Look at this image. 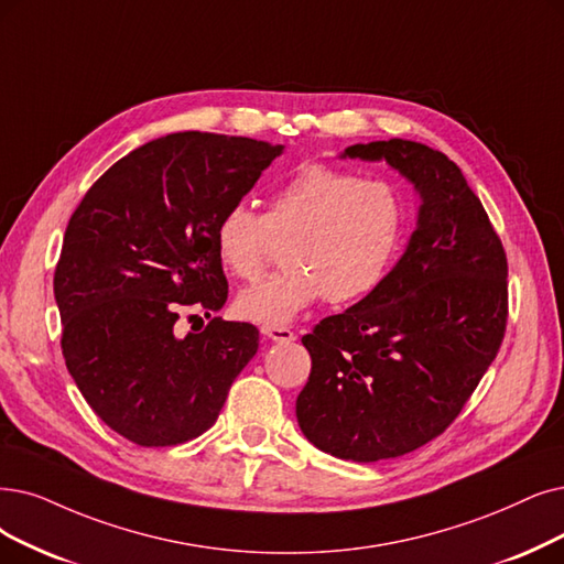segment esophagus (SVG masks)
Here are the masks:
<instances>
[{"mask_svg": "<svg viewBox=\"0 0 564 564\" xmlns=\"http://www.w3.org/2000/svg\"><path fill=\"white\" fill-rule=\"evenodd\" d=\"M261 333L265 337H270L273 343H282V345H289V343L296 340L294 330L286 328V326H261Z\"/></svg>", "mask_w": 564, "mask_h": 564, "instance_id": "1", "label": "esophagus"}]
</instances>
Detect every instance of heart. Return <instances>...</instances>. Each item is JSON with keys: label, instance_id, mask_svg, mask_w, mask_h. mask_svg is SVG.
<instances>
[{"label": "heart", "instance_id": "obj_1", "mask_svg": "<svg viewBox=\"0 0 564 564\" xmlns=\"http://www.w3.org/2000/svg\"><path fill=\"white\" fill-rule=\"evenodd\" d=\"M408 229V200L384 177L305 162L273 189L265 213L234 200L215 221V252L229 275L254 282L278 245L286 270L238 296L240 317L284 326L310 305L364 301L393 270Z\"/></svg>", "mask_w": 564, "mask_h": 564}]
</instances>
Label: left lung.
I'll list each match as a JSON object with an SVG mask.
<instances>
[{"instance_id": "8db88e82", "label": "left lung", "mask_w": 564, "mask_h": 564, "mask_svg": "<svg viewBox=\"0 0 564 564\" xmlns=\"http://www.w3.org/2000/svg\"><path fill=\"white\" fill-rule=\"evenodd\" d=\"M387 160L421 194L408 252L375 294L303 335V435L322 452L375 463L414 452L463 412L500 351L507 252L479 196L440 150L389 139L345 150Z\"/></svg>"}]
</instances>
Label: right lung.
<instances>
[{"instance_id":"right-lung-1","label":"right lung","mask_w":564,"mask_h":564,"mask_svg":"<svg viewBox=\"0 0 564 564\" xmlns=\"http://www.w3.org/2000/svg\"><path fill=\"white\" fill-rule=\"evenodd\" d=\"M282 152L227 133H169L112 164L74 210L53 280L62 356L89 408L129 442L175 446L206 433L257 354L247 322L212 317L185 338L174 324L227 301L215 221Z\"/></svg>"}]
</instances>
